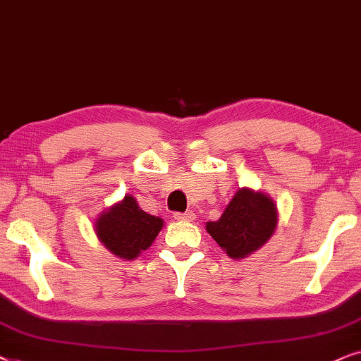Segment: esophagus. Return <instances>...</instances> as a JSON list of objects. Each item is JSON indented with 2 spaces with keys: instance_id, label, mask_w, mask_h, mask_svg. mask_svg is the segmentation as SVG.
Segmentation results:
<instances>
[{
  "instance_id": "34e87169",
  "label": "esophagus",
  "mask_w": 361,
  "mask_h": 361,
  "mask_svg": "<svg viewBox=\"0 0 361 361\" xmlns=\"http://www.w3.org/2000/svg\"><path fill=\"white\" fill-rule=\"evenodd\" d=\"M173 218L176 221H193L195 213H191V211H186V213H175L173 214Z\"/></svg>"
}]
</instances>
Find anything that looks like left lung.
<instances>
[{
  "instance_id": "8db88e82",
  "label": "left lung",
  "mask_w": 361,
  "mask_h": 361,
  "mask_svg": "<svg viewBox=\"0 0 361 361\" xmlns=\"http://www.w3.org/2000/svg\"><path fill=\"white\" fill-rule=\"evenodd\" d=\"M277 224L279 211L271 196L244 186L218 221L206 223V231L231 259H244L272 238Z\"/></svg>"
}]
</instances>
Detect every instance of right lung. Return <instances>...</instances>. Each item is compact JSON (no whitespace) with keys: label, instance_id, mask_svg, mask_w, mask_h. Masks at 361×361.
<instances>
[{"label":"right lung","instance_id":"obj_1","mask_svg":"<svg viewBox=\"0 0 361 361\" xmlns=\"http://www.w3.org/2000/svg\"><path fill=\"white\" fill-rule=\"evenodd\" d=\"M161 229L163 219L145 213L132 195L104 209L94 223L99 241L125 261H133L147 251Z\"/></svg>","mask_w":361,"mask_h":361}]
</instances>
